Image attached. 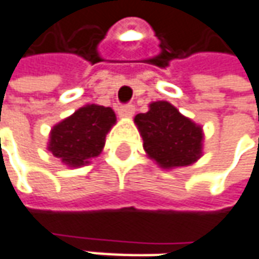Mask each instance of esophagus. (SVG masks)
Wrapping results in <instances>:
<instances>
[{"mask_svg": "<svg viewBox=\"0 0 259 259\" xmlns=\"http://www.w3.org/2000/svg\"><path fill=\"white\" fill-rule=\"evenodd\" d=\"M119 116L120 117H132L135 115V106L133 105H124V106L119 107Z\"/></svg>", "mask_w": 259, "mask_h": 259, "instance_id": "esophagus-1", "label": "esophagus"}]
</instances>
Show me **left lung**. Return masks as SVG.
Masks as SVG:
<instances>
[{
	"label": "left lung",
	"mask_w": 259,
	"mask_h": 259,
	"mask_svg": "<svg viewBox=\"0 0 259 259\" xmlns=\"http://www.w3.org/2000/svg\"><path fill=\"white\" fill-rule=\"evenodd\" d=\"M147 157L164 170L186 167L203 156V126L181 115L167 100L149 105L135 117Z\"/></svg>",
	"instance_id": "8db88e82"
}]
</instances>
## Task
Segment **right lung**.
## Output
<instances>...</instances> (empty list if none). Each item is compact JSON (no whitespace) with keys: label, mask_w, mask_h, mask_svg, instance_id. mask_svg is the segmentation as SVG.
I'll return each instance as SVG.
<instances>
[{"label":"right lung","mask_w":259,"mask_h":259,"mask_svg":"<svg viewBox=\"0 0 259 259\" xmlns=\"http://www.w3.org/2000/svg\"><path fill=\"white\" fill-rule=\"evenodd\" d=\"M115 124L112 107L85 105L51 129L47 149L65 166H86L102 153L106 135Z\"/></svg>","instance_id":"obj_1"}]
</instances>
